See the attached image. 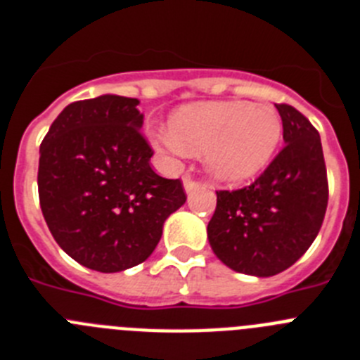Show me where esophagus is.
Instances as JSON below:
<instances>
[{"mask_svg":"<svg viewBox=\"0 0 360 360\" xmlns=\"http://www.w3.org/2000/svg\"><path fill=\"white\" fill-rule=\"evenodd\" d=\"M202 187V184L200 182H195V180H191L189 176H184V189H186V193L189 195V193H193V191L200 189Z\"/></svg>","mask_w":360,"mask_h":360,"instance_id":"esophagus-1","label":"esophagus"}]
</instances>
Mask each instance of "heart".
Here are the masks:
<instances>
[{
	"label": "heart",
	"mask_w": 360,
	"mask_h": 360,
	"mask_svg": "<svg viewBox=\"0 0 360 360\" xmlns=\"http://www.w3.org/2000/svg\"><path fill=\"white\" fill-rule=\"evenodd\" d=\"M281 135V119L266 104L205 101L178 108L169 129L157 133L155 141L174 157L203 151L205 167L216 180L240 184L270 164Z\"/></svg>",
	"instance_id": "obj_1"
}]
</instances>
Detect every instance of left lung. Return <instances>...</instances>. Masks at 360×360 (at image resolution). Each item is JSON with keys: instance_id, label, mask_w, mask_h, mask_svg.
<instances>
[{"instance_id": "left-lung-1", "label": "left lung", "mask_w": 360, "mask_h": 360, "mask_svg": "<svg viewBox=\"0 0 360 360\" xmlns=\"http://www.w3.org/2000/svg\"><path fill=\"white\" fill-rule=\"evenodd\" d=\"M276 108L285 148L252 186L216 191V211L207 225L219 262L256 278L294 265L316 240L328 205L319 133L295 108Z\"/></svg>"}]
</instances>
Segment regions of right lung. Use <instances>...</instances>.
I'll return each instance as SVG.
<instances>
[{
	"instance_id": "add662e5",
	"label": "right lung",
	"mask_w": 360,
	"mask_h": 360,
	"mask_svg": "<svg viewBox=\"0 0 360 360\" xmlns=\"http://www.w3.org/2000/svg\"><path fill=\"white\" fill-rule=\"evenodd\" d=\"M136 106L110 94L68 104L39 148V203L53 240L106 274L146 262L165 219L186 203L180 180L151 169Z\"/></svg>"
}]
</instances>
